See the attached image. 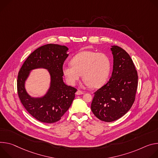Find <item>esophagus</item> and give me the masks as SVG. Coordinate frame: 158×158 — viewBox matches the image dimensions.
Masks as SVG:
<instances>
[{
	"label": "esophagus",
	"instance_id": "esophagus-1",
	"mask_svg": "<svg viewBox=\"0 0 158 158\" xmlns=\"http://www.w3.org/2000/svg\"><path fill=\"white\" fill-rule=\"evenodd\" d=\"M84 94V92H82V91H81L80 90H78L77 91V92H76V94H77V95H82V94Z\"/></svg>",
	"mask_w": 158,
	"mask_h": 158
}]
</instances>
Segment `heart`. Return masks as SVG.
Wrapping results in <instances>:
<instances>
[{
	"label": "heart",
	"mask_w": 158,
	"mask_h": 158,
	"mask_svg": "<svg viewBox=\"0 0 158 158\" xmlns=\"http://www.w3.org/2000/svg\"><path fill=\"white\" fill-rule=\"evenodd\" d=\"M72 66H64L63 73L66 81L74 85L81 75L85 83L94 88L102 86L107 80L110 71L109 58L102 52L85 51L77 54L70 61Z\"/></svg>",
	"instance_id": "obj_1"
}]
</instances>
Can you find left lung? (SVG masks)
Here are the masks:
<instances>
[{
  "mask_svg": "<svg viewBox=\"0 0 158 158\" xmlns=\"http://www.w3.org/2000/svg\"><path fill=\"white\" fill-rule=\"evenodd\" d=\"M114 65L109 81L94 93L91 109L100 120L110 122L124 115L135 98L138 75L127 52L117 46L110 48Z\"/></svg>",
  "mask_w": 158,
  "mask_h": 158,
  "instance_id": "1",
  "label": "left lung"
}]
</instances>
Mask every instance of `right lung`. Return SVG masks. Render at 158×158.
Segmentation results:
<instances>
[{
  "label": "right lung",
  "mask_w": 158,
  "mask_h": 158,
  "mask_svg": "<svg viewBox=\"0 0 158 158\" xmlns=\"http://www.w3.org/2000/svg\"><path fill=\"white\" fill-rule=\"evenodd\" d=\"M65 46L48 44L42 46L27 57L21 66L17 80V93L26 110L38 120L54 123L60 120L71 106L77 89L63 80V65L68 56ZM47 69L51 76L48 92L43 98H32L25 91V81L32 69Z\"/></svg>",
  "instance_id": "obj_1"
}]
</instances>
